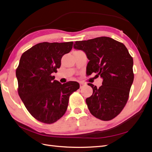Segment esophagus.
<instances>
[{
  "mask_svg": "<svg viewBox=\"0 0 152 152\" xmlns=\"http://www.w3.org/2000/svg\"><path fill=\"white\" fill-rule=\"evenodd\" d=\"M86 84L83 82H80V88H82L84 86H85Z\"/></svg>",
  "mask_w": 152,
  "mask_h": 152,
  "instance_id": "34e87169",
  "label": "esophagus"
}]
</instances>
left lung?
I'll list each match as a JSON object with an SVG mask.
<instances>
[{
    "label": "left lung",
    "mask_w": 152,
    "mask_h": 152,
    "mask_svg": "<svg viewBox=\"0 0 152 152\" xmlns=\"http://www.w3.org/2000/svg\"><path fill=\"white\" fill-rule=\"evenodd\" d=\"M74 48L85 53L89 60L86 73L103 79L97 88L93 84V94L86 102L90 113L103 121L111 120L120 113L127 102L133 82V60L123 43L108 37L76 41Z\"/></svg>",
    "instance_id": "left-lung-1"
}]
</instances>
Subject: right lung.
<instances>
[{
    "label": "right lung",
    "instance_id": "add662e5",
    "mask_svg": "<svg viewBox=\"0 0 152 152\" xmlns=\"http://www.w3.org/2000/svg\"><path fill=\"white\" fill-rule=\"evenodd\" d=\"M72 44L73 42H41L21 56L15 72L18 93L28 111L42 123L51 124L60 119L66 113L69 96L80 88L76 81L62 85L52 76Z\"/></svg>",
    "mask_w": 152,
    "mask_h": 152
}]
</instances>
